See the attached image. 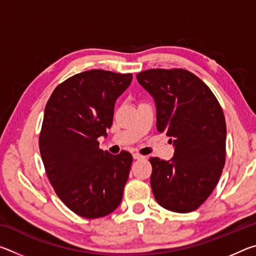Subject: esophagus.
<instances>
[{"label": "esophagus", "instance_id": "1", "mask_svg": "<svg viewBox=\"0 0 256 256\" xmlns=\"http://www.w3.org/2000/svg\"><path fill=\"white\" fill-rule=\"evenodd\" d=\"M133 158L134 159H144V156H141L140 154H133Z\"/></svg>", "mask_w": 256, "mask_h": 256}]
</instances>
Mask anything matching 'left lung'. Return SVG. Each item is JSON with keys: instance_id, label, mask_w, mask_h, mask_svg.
<instances>
[{"instance_id": "obj_1", "label": "left lung", "mask_w": 256, "mask_h": 256, "mask_svg": "<svg viewBox=\"0 0 256 256\" xmlns=\"http://www.w3.org/2000/svg\"><path fill=\"white\" fill-rule=\"evenodd\" d=\"M154 98L157 130L170 136V160L152 157L150 183L164 209L196 210L214 190L226 159V120L204 82L186 70L156 68L136 74Z\"/></svg>"}]
</instances>
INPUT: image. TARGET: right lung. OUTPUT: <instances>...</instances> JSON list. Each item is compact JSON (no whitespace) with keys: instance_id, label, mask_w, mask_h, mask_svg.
I'll return each instance as SVG.
<instances>
[{"instance_id":"right-lung-1","label":"right lung","mask_w":256,"mask_h":256,"mask_svg":"<svg viewBox=\"0 0 256 256\" xmlns=\"http://www.w3.org/2000/svg\"><path fill=\"white\" fill-rule=\"evenodd\" d=\"M132 74L90 70L56 86L46 104L40 149L46 174L58 196L84 218L112 214L123 198L132 154L99 149L107 136L118 98Z\"/></svg>"}]
</instances>
